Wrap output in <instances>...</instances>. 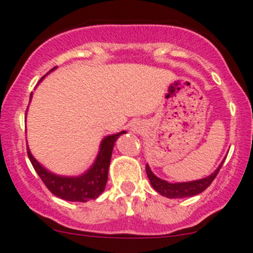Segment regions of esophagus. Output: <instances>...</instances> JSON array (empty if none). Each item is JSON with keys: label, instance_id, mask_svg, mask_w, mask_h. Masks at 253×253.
<instances>
[{"label": "esophagus", "instance_id": "obj_1", "mask_svg": "<svg viewBox=\"0 0 253 253\" xmlns=\"http://www.w3.org/2000/svg\"><path fill=\"white\" fill-rule=\"evenodd\" d=\"M132 131L136 132V133H141V132L143 131V126L141 124H138V122H137L136 125H133V126H132Z\"/></svg>", "mask_w": 253, "mask_h": 253}]
</instances>
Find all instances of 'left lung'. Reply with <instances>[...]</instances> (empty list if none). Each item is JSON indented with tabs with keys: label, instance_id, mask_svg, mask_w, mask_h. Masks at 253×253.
<instances>
[{
	"label": "left lung",
	"instance_id": "left-lung-1",
	"mask_svg": "<svg viewBox=\"0 0 253 253\" xmlns=\"http://www.w3.org/2000/svg\"><path fill=\"white\" fill-rule=\"evenodd\" d=\"M221 163L219 165L218 169L213 172L211 175H209L208 177L202 178V180H196L191 181V182H181V183H170L168 181L162 180V178L157 177L150 170L149 165H145V171H147L148 178L150 181V185L153 186L157 192H159L160 195L165 196L168 198H185V197H191V196L200 195L201 192L208 188L211 186V183L213 182L214 178L218 175L219 170H220Z\"/></svg>",
	"mask_w": 253,
	"mask_h": 253
}]
</instances>
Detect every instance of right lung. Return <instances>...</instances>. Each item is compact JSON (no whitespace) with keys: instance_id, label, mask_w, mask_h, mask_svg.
<instances>
[{"instance_id":"obj_1","label":"right lung","mask_w":253,"mask_h":253,"mask_svg":"<svg viewBox=\"0 0 253 253\" xmlns=\"http://www.w3.org/2000/svg\"><path fill=\"white\" fill-rule=\"evenodd\" d=\"M55 68H52V70H55ZM30 98H32V94H30ZM122 133H126V132L122 131L120 133L112 134V136H108L106 138H104L93 167L85 174L78 176V177H63V176H58L50 172L39 162H37V159H34L27 145L28 157H29V160L35 171L38 172V175L40 176L42 181L52 195L57 196L62 200L71 201V202H86V201L95 200L105 190L112 148H114L116 139Z\"/></svg>"}]
</instances>
